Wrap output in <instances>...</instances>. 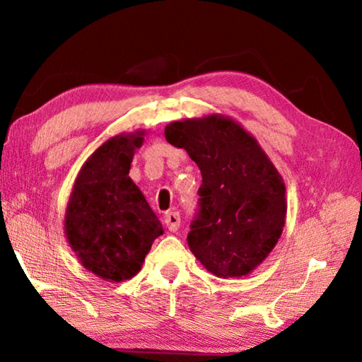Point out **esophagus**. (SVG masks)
<instances>
[{"label":"esophagus","instance_id":"34e87169","mask_svg":"<svg viewBox=\"0 0 362 362\" xmlns=\"http://www.w3.org/2000/svg\"><path fill=\"white\" fill-rule=\"evenodd\" d=\"M165 224L169 228V232H177L180 227V214L177 211H168L165 214Z\"/></svg>","mask_w":362,"mask_h":362}]
</instances>
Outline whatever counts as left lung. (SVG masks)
<instances>
[{
	"instance_id": "8db88e82",
	"label": "left lung",
	"mask_w": 362,
	"mask_h": 362,
	"mask_svg": "<svg viewBox=\"0 0 362 362\" xmlns=\"http://www.w3.org/2000/svg\"><path fill=\"white\" fill-rule=\"evenodd\" d=\"M165 136L202 174L189 250L219 279L249 275L272 252L286 222L283 177L257 138L224 115L173 121Z\"/></svg>"
}]
</instances>
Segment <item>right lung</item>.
<instances>
[{
	"mask_svg": "<svg viewBox=\"0 0 362 362\" xmlns=\"http://www.w3.org/2000/svg\"><path fill=\"white\" fill-rule=\"evenodd\" d=\"M144 130L109 138L76 177L65 211V235L88 272L105 281L132 279L156 238L163 235L156 213L129 177Z\"/></svg>",
	"mask_w": 362,
	"mask_h": 362,
	"instance_id": "obj_1",
	"label": "right lung"
}]
</instances>
